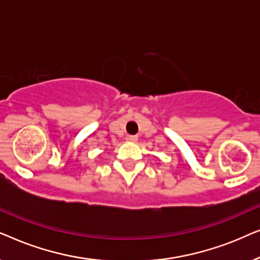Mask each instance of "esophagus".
<instances>
[{"instance_id": "34e87169", "label": "esophagus", "mask_w": 260, "mask_h": 260, "mask_svg": "<svg viewBox=\"0 0 260 260\" xmlns=\"http://www.w3.org/2000/svg\"><path fill=\"white\" fill-rule=\"evenodd\" d=\"M126 141L127 142H136L137 141V137L136 136H126Z\"/></svg>"}]
</instances>
